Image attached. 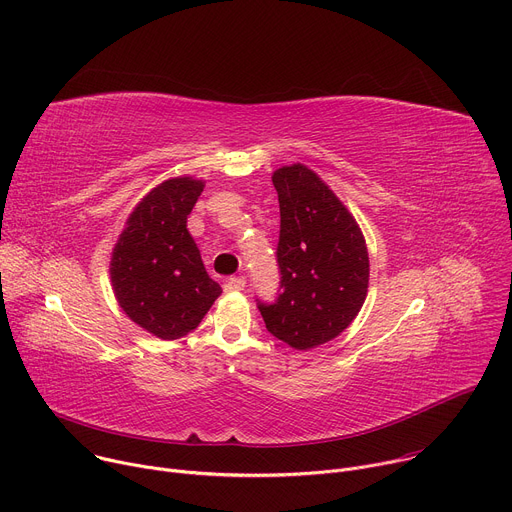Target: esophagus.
Instances as JSON below:
<instances>
[{"mask_svg": "<svg viewBox=\"0 0 512 512\" xmlns=\"http://www.w3.org/2000/svg\"><path fill=\"white\" fill-rule=\"evenodd\" d=\"M245 289V279L243 277H229L225 283V291L227 294H235V291H243Z\"/></svg>", "mask_w": 512, "mask_h": 512, "instance_id": "1", "label": "esophagus"}]
</instances>
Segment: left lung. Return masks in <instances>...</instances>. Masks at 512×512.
<instances>
[{
    "label": "left lung",
    "instance_id": "8db88e82",
    "mask_svg": "<svg viewBox=\"0 0 512 512\" xmlns=\"http://www.w3.org/2000/svg\"><path fill=\"white\" fill-rule=\"evenodd\" d=\"M279 198L275 304H259L267 330L296 350L342 334L369 291V251L352 212L308 166H281L271 176Z\"/></svg>",
    "mask_w": 512,
    "mask_h": 512
}]
</instances>
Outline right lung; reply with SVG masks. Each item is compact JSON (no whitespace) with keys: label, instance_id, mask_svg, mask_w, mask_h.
<instances>
[{"label":"right lung","instance_id":"obj_1","mask_svg":"<svg viewBox=\"0 0 512 512\" xmlns=\"http://www.w3.org/2000/svg\"><path fill=\"white\" fill-rule=\"evenodd\" d=\"M202 190L204 180L192 176L152 188L127 216L111 253L109 275L119 308L162 340L194 330L223 294L186 229Z\"/></svg>","mask_w":512,"mask_h":512}]
</instances>
